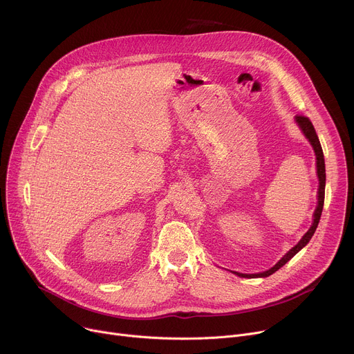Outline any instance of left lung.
<instances>
[{"instance_id": "8db88e82", "label": "left lung", "mask_w": 354, "mask_h": 354, "mask_svg": "<svg viewBox=\"0 0 354 354\" xmlns=\"http://www.w3.org/2000/svg\"><path fill=\"white\" fill-rule=\"evenodd\" d=\"M295 122L299 126L301 131L304 133V136L308 138V141L311 142L314 151H315V157H317V174H318V179H319V189H318V205H317V209L314 212V221H313V225L311 228L304 234V236L301 238V241L294 246L291 248L287 254L273 266L270 268L269 270L266 272H262V273H255V274H245V273H238V272H234L236 276L239 277H248V279H255V277H269L270 274H273L274 272H277L280 268H283L295 254L297 252H299L302 248H304L310 239L313 238L317 227H318V223L321 220V214H322V209H324V200H325V180H326V174H325V158H324V151H322V147H321V142H319V138L317 136V131L311 123V120L306 116H299L297 115L295 116Z\"/></svg>"}]
</instances>
